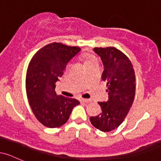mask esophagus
I'll use <instances>...</instances> for the list:
<instances>
[{"label":"esophagus","instance_id":"1","mask_svg":"<svg viewBox=\"0 0 161 161\" xmlns=\"http://www.w3.org/2000/svg\"><path fill=\"white\" fill-rule=\"evenodd\" d=\"M81 102H83V103H89L91 102L92 100L91 99H86V98H82L80 100Z\"/></svg>","mask_w":161,"mask_h":161}]
</instances>
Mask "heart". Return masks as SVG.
I'll list each match as a JSON object with an SVG mask.
<instances>
[{
  "mask_svg": "<svg viewBox=\"0 0 161 161\" xmlns=\"http://www.w3.org/2000/svg\"><path fill=\"white\" fill-rule=\"evenodd\" d=\"M85 59H86V65L88 64H92V63L97 62V58H96L95 56L92 54H89V53H87V54H85Z\"/></svg>",
  "mask_w": 161,
  "mask_h": 161,
  "instance_id": "heart-1",
  "label": "heart"
}]
</instances>
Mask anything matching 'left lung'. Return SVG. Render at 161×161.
<instances>
[{"label":"left lung","instance_id":"obj_1","mask_svg":"<svg viewBox=\"0 0 161 161\" xmlns=\"http://www.w3.org/2000/svg\"><path fill=\"white\" fill-rule=\"evenodd\" d=\"M93 50L104 65L102 79L108 86L109 99L107 102H98L102 112L91 116L90 121L96 129L110 132L123 123L132 107L136 94V75L132 63L119 50L114 47Z\"/></svg>","mask_w":161,"mask_h":161}]
</instances>
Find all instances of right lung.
Listing matches in <instances>:
<instances>
[{
	"mask_svg": "<svg viewBox=\"0 0 161 161\" xmlns=\"http://www.w3.org/2000/svg\"><path fill=\"white\" fill-rule=\"evenodd\" d=\"M80 51L79 47L53 42L40 49L29 63L25 79L29 103L37 119L46 127L61 126L80 104L78 100L55 92V84L67 64Z\"/></svg>",
	"mask_w": 161,
	"mask_h": 161,
	"instance_id": "add662e5",
	"label": "right lung"
}]
</instances>
